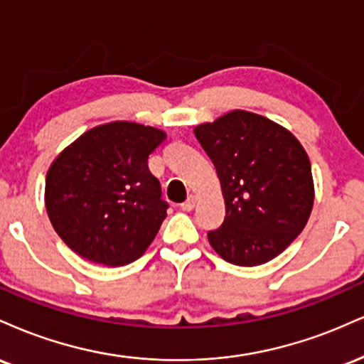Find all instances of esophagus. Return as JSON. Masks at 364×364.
Listing matches in <instances>:
<instances>
[{
    "label": "esophagus",
    "mask_w": 364,
    "mask_h": 364,
    "mask_svg": "<svg viewBox=\"0 0 364 364\" xmlns=\"http://www.w3.org/2000/svg\"><path fill=\"white\" fill-rule=\"evenodd\" d=\"M196 200H198V196L191 194V196H189V199H187L186 203H182V204H181L182 211H192V209L196 208Z\"/></svg>",
    "instance_id": "34e87169"
}]
</instances>
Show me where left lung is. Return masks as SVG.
Here are the masks:
<instances>
[{
    "label": "left lung",
    "instance_id": "left-lung-1",
    "mask_svg": "<svg viewBox=\"0 0 364 364\" xmlns=\"http://www.w3.org/2000/svg\"><path fill=\"white\" fill-rule=\"evenodd\" d=\"M223 192V225L211 247L235 266L269 262L309 221L315 187L310 158L286 127L249 110H232L196 126Z\"/></svg>",
    "mask_w": 364,
    "mask_h": 364
}]
</instances>
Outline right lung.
<instances>
[{"label": "right lung", "mask_w": 364, "mask_h": 364, "mask_svg": "<svg viewBox=\"0 0 364 364\" xmlns=\"http://www.w3.org/2000/svg\"><path fill=\"white\" fill-rule=\"evenodd\" d=\"M165 131L129 121L92 127L54 158L46 209L73 252L117 267L139 259L156 237L168 204L148 168Z\"/></svg>", "instance_id": "right-lung-1"}]
</instances>
